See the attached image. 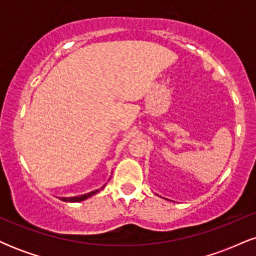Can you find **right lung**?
Instances as JSON below:
<instances>
[{"label": "right lung", "instance_id": "1", "mask_svg": "<svg viewBox=\"0 0 256 256\" xmlns=\"http://www.w3.org/2000/svg\"><path fill=\"white\" fill-rule=\"evenodd\" d=\"M104 186H102V189H104ZM101 190V189H100ZM96 192H98V190H95V192H91L89 194H85V195H80V196H74V198H61V200L64 202H79V201H83V200L90 198V196L95 195Z\"/></svg>", "mask_w": 256, "mask_h": 256}]
</instances>
